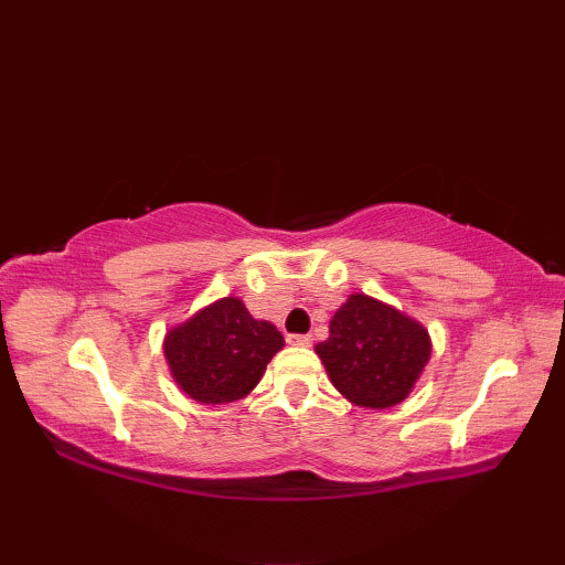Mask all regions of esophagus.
Here are the masks:
<instances>
[{"instance_id":"obj_1","label":"esophagus","mask_w":565,"mask_h":565,"mask_svg":"<svg viewBox=\"0 0 565 565\" xmlns=\"http://www.w3.org/2000/svg\"><path fill=\"white\" fill-rule=\"evenodd\" d=\"M286 342L294 344V347H310V344H313V338H310V334H289Z\"/></svg>"}]
</instances>
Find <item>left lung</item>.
Wrapping results in <instances>:
<instances>
[{
  "label": "left lung",
  "instance_id": "left-lung-1",
  "mask_svg": "<svg viewBox=\"0 0 565 565\" xmlns=\"http://www.w3.org/2000/svg\"><path fill=\"white\" fill-rule=\"evenodd\" d=\"M316 352L347 401L383 411L405 401L423 374L431 344L415 320L354 294L330 320V338L316 344Z\"/></svg>",
  "mask_w": 565,
  "mask_h": 565
}]
</instances>
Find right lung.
Wrapping results in <instances>:
<instances>
[{
	"label": "right lung",
	"mask_w": 565,
	"mask_h": 565,
	"mask_svg": "<svg viewBox=\"0 0 565 565\" xmlns=\"http://www.w3.org/2000/svg\"><path fill=\"white\" fill-rule=\"evenodd\" d=\"M281 347V332L252 318L231 296L170 330L164 356L182 391L199 403L218 405L245 398Z\"/></svg>",
	"instance_id": "right-lung-1"
}]
</instances>
